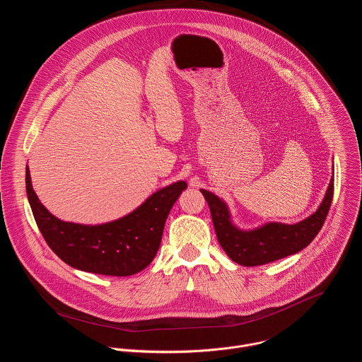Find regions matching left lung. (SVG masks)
Returning a JSON list of instances; mask_svg holds the SVG:
<instances>
[{
    "instance_id": "left-lung-1",
    "label": "left lung",
    "mask_w": 362,
    "mask_h": 362,
    "mask_svg": "<svg viewBox=\"0 0 362 362\" xmlns=\"http://www.w3.org/2000/svg\"><path fill=\"white\" fill-rule=\"evenodd\" d=\"M201 192L208 202L216 238L226 254L240 265L257 267L297 254L317 237L332 202L334 178L321 205L308 218L297 224L267 223L248 231L233 224L230 209L223 199L206 189Z\"/></svg>"
}]
</instances>
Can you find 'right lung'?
Returning a JSON list of instances; mask_svg holds the SVG:
<instances>
[{"label": "right lung", "mask_w": 362, "mask_h": 362, "mask_svg": "<svg viewBox=\"0 0 362 362\" xmlns=\"http://www.w3.org/2000/svg\"><path fill=\"white\" fill-rule=\"evenodd\" d=\"M25 188L44 240L65 264L86 272L128 276L156 258L167 216L187 182L164 187L122 218L100 226L66 223L54 216L33 189L28 165Z\"/></svg>", "instance_id": "obj_1"}]
</instances>
